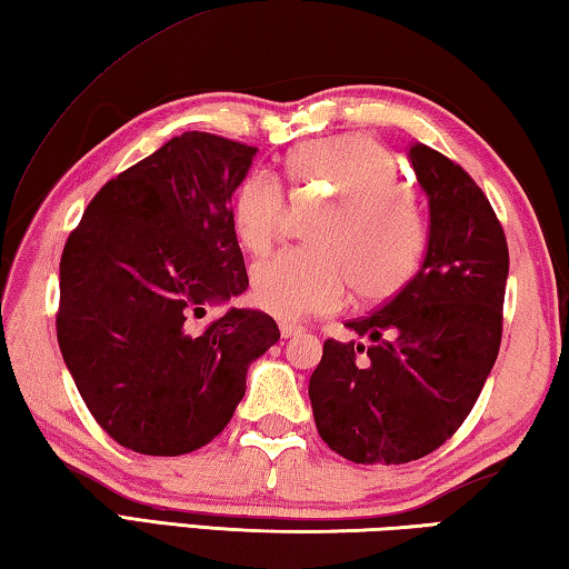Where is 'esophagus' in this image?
<instances>
[{"instance_id": "esophagus-1", "label": "esophagus", "mask_w": 569, "mask_h": 569, "mask_svg": "<svg viewBox=\"0 0 569 569\" xmlns=\"http://www.w3.org/2000/svg\"><path fill=\"white\" fill-rule=\"evenodd\" d=\"M278 329H281L283 339H293V336H301L306 331L301 323H291V321H281L278 323Z\"/></svg>"}]
</instances>
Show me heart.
<instances>
[{
	"mask_svg": "<svg viewBox=\"0 0 569 569\" xmlns=\"http://www.w3.org/2000/svg\"><path fill=\"white\" fill-rule=\"evenodd\" d=\"M296 200L323 203L316 248L281 250L250 276V296L276 319L329 313L353 286L359 301H389L417 276L429 243L427 220L393 152L369 134L308 140L286 158ZM286 218V192L271 172H253L236 192L230 223L243 250L266 253Z\"/></svg>",
	"mask_w": 569,
	"mask_h": 569,
	"instance_id": "b5f03b06",
	"label": "heart"
}]
</instances>
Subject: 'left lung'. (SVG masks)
<instances>
[{"label": "left lung", "instance_id": "8db88e82", "mask_svg": "<svg viewBox=\"0 0 569 569\" xmlns=\"http://www.w3.org/2000/svg\"><path fill=\"white\" fill-rule=\"evenodd\" d=\"M429 196L421 271L377 311L326 339L308 381L316 429L356 465H407L439 449L469 417L502 341L509 271L505 228L459 162L409 142Z\"/></svg>", "mask_w": 569, "mask_h": 569}]
</instances>
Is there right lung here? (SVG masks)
I'll use <instances>...</instances> for the list:
<instances>
[{"label": "right lung", "mask_w": 569, "mask_h": 569, "mask_svg": "<svg viewBox=\"0 0 569 569\" xmlns=\"http://www.w3.org/2000/svg\"><path fill=\"white\" fill-rule=\"evenodd\" d=\"M256 148L182 132L104 182L60 261L57 341L94 421L124 449L206 447L246 393L248 363L281 339L261 311L206 303L248 288L230 196Z\"/></svg>", "instance_id": "right-lung-1"}]
</instances>
